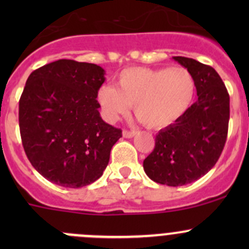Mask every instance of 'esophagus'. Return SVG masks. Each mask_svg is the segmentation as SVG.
Segmentation results:
<instances>
[{"mask_svg":"<svg viewBox=\"0 0 249 249\" xmlns=\"http://www.w3.org/2000/svg\"><path fill=\"white\" fill-rule=\"evenodd\" d=\"M136 134V131H127V130H124L123 131V137H125V139H132Z\"/></svg>","mask_w":249,"mask_h":249,"instance_id":"esophagus-1","label":"esophagus"}]
</instances>
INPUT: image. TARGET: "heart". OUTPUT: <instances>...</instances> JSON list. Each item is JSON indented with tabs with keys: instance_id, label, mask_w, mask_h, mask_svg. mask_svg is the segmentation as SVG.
Segmentation results:
<instances>
[{
	"instance_id": "obj_1",
	"label": "heart",
	"mask_w": 249,
	"mask_h": 249,
	"mask_svg": "<svg viewBox=\"0 0 249 249\" xmlns=\"http://www.w3.org/2000/svg\"><path fill=\"white\" fill-rule=\"evenodd\" d=\"M195 96V80L184 67H130L117 77V87L96 92L105 119L115 123L134 105L137 119L149 129H165L187 113Z\"/></svg>"
}]
</instances>
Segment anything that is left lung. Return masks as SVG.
Segmentation results:
<instances>
[{"mask_svg": "<svg viewBox=\"0 0 249 249\" xmlns=\"http://www.w3.org/2000/svg\"><path fill=\"white\" fill-rule=\"evenodd\" d=\"M172 59L193 74L197 100L177 123L160 130L143 169L154 182L179 187L201 178L219 159L228 136L230 99L213 67L189 57Z\"/></svg>", "mask_w": 249, "mask_h": 249, "instance_id": "8db88e82", "label": "left lung"}]
</instances>
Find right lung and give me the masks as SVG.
Masks as SVG:
<instances>
[{"label":"right lung","instance_id":"1","mask_svg":"<svg viewBox=\"0 0 249 249\" xmlns=\"http://www.w3.org/2000/svg\"><path fill=\"white\" fill-rule=\"evenodd\" d=\"M105 74L95 64L61 59L27 78L19 101L22 145L32 166L54 184L80 188L99 179L122 137L99 112Z\"/></svg>","mask_w":249,"mask_h":249}]
</instances>
